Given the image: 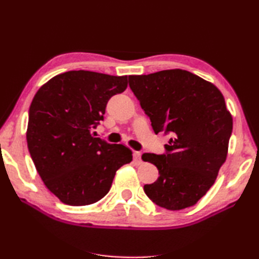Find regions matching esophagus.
Wrapping results in <instances>:
<instances>
[{"instance_id": "esophagus-1", "label": "esophagus", "mask_w": 259, "mask_h": 259, "mask_svg": "<svg viewBox=\"0 0 259 259\" xmlns=\"http://www.w3.org/2000/svg\"><path fill=\"white\" fill-rule=\"evenodd\" d=\"M134 161L137 164L142 163V154H140V152H137V151L134 152Z\"/></svg>"}]
</instances>
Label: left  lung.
<instances>
[{"label": "left lung", "mask_w": 259, "mask_h": 259, "mask_svg": "<svg viewBox=\"0 0 259 259\" xmlns=\"http://www.w3.org/2000/svg\"><path fill=\"white\" fill-rule=\"evenodd\" d=\"M129 85L154 133L171 135L164 154L142 155L160 175L144 191L159 207H192L213 185L226 160L233 120L224 97L212 83L184 69L130 75Z\"/></svg>", "instance_id": "left-lung-1"}]
</instances>
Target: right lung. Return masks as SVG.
Returning a JSON list of instances; mask_svg holds the SVG:
<instances>
[{"label": "right lung", "instance_id": "add662e5", "mask_svg": "<svg viewBox=\"0 0 259 259\" xmlns=\"http://www.w3.org/2000/svg\"><path fill=\"white\" fill-rule=\"evenodd\" d=\"M128 87V76L69 71L43 84L29 107L27 146L38 175L51 193L68 205L103 199L116 170L133 152L91 131L104 120L109 98Z\"/></svg>", "mask_w": 259, "mask_h": 259}]
</instances>
